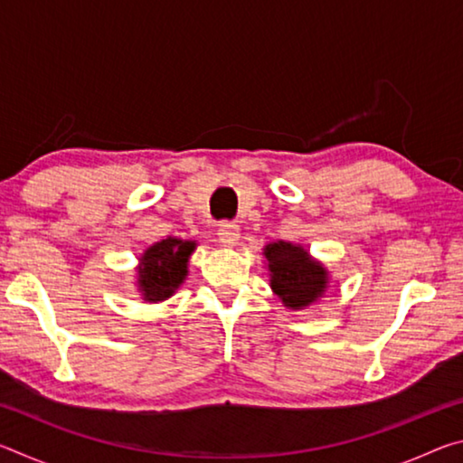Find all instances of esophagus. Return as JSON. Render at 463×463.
<instances>
[{
  "instance_id": "esophagus-1",
  "label": "esophagus",
  "mask_w": 463,
  "mask_h": 463,
  "mask_svg": "<svg viewBox=\"0 0 463 463\" xmlns=\"http://www.w3.org/2000/svg\"><path fill=\"white\" fill-rule=\"evenodd\" d=\"M239 239H241L239 224L229 222V221H224V222L218 224V241H221L222 245L232 247V245H237Z\"/></svg>"
}]
</instances>
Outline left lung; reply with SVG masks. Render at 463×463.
Instances as JSON below:
<instances>
[{"mask_svg": "<svg viewBox=\"0 0 463 463\" xmlns=\"http://www.w3.org/2000/svg\"><path fill=\"white\" fill-rule=\"evenodd\" d=\"M269 269V286L284 307L302 310L317 302L328 288V271L294 242L278 241L263 249Z\"/></svg>", "mask_w": 463, "mask_h": 463, "instance_id": "1", "label": "left lung"}]
</instances>
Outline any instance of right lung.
<instances>
[{
	"label": "right lung",
	"mask_w": 463,
	"mask_h": 463,
	"mask_svg": "<svg viewBox=\"0 0 463 463\" xmlns=\"http://www.w3.org/2000/svg\"><path fill=\"white\" fill-rule=\"evenodd\" d=\"M195 241L167 237L148 247L138 263V292L145 302H163L175 294L187 276Z\"/></svg>",
	"instance_id": "obj_1"
}]
</instances>
